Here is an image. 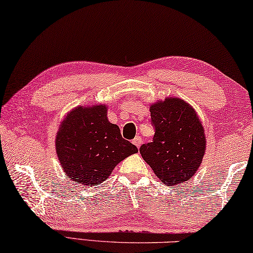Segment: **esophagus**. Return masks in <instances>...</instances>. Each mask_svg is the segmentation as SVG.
Here are the masks:
<instances>
[{"label": "esophagus", "mask_w": 253, "mask_h": 253, "mask_svg": "<svg viewBox=\"0 0 253 253\" xmlns=\"http://www.w3.org/2000/svg\"><path fill=\"white\" fill-rule=\"evenodd\" d=\"M132 142H133V144H134L135 147H138V148H139L140 146H141V143H142V139H141V136L136 135L135 138L133 139V141H132Z\"/></svg>", "instance_id": "34e87169"}]
</instances>
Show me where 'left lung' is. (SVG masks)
<instances>
[{"label": "left lung", "instance_id": "obj_1", "mask_svg": "<svg viewBox=\"0 0 253 253\" xmlns=\"http://www.w3.org/2000/svg\"><path fill=\"white\" fill-rule=\"evenodd\" d=\"M152 142L140 154L166 185H177L193 177L205 152V135L196 112L179 98H166L151 105Z\"/></svg>", "mask_w": 253, "mask_h": 253}]
</instances>
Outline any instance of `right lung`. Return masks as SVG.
<instances>
[{
  "label": "right lung",
  "mask_w": 253,
  "mask_h": 253,
  "mask_svg": "<svg viewBox=\"0 0 253 253\" xmlns=\"http://www.w3.org/2000/svg\"><path fill=\"white\" fill-rule=\"evenodd\" d=\"M56 151L67 177L85 187L104 181L138 148L109 122L104 105H94L77 107L66 117L57 133Z\"/></svg>",
  "instance_id": "1"
}]
</instances>
